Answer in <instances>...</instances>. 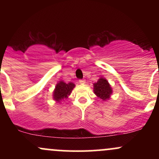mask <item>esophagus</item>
Instances as JSON below:
<instances>
[{
    "label": "esophagus",
    "instance_id": "obj_1",
    "mask_svg": "<svg viewBox=\"0 0 159 159\" xmlns=\"http://www.w3.org/2000/svg\"><path fill=\"white\" fill-rule=\"evenodd\" d=\"M85 80H79V83L81 84H85Z\"/></svg>",
    "mask_w": 159,
    "mask_h": 159
}]
</instances>
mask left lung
<instances>
[{
  "instance_id": "8db88e82",
  "label": "left lung",
  "mask_w": 159,
  "mask_h": 159,
  "mask_svg": "<svg viewBox=\"0 0 159 159\" xmlns=\"http://www.w3.org/2000/svg\"><path fill=\"white\" fill-rule=\"evenodd\" d=\"M93 93L102 101H107L113 93V90L106 78L100 77L97 82L93 84Z\"/></svg>"
}]
</instances>
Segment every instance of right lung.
I'll use <instances>...</instances> for the list:
<instances>
[{"mask_svg":"<svg viewBox=\"0 0 159 159\" xmlns=\"http://www.w3.org/2000/svg\"><path fill=\"white\" fill-rule=\"evenodd\" d=\"M75 87V84L72 82L66 84L64 81H60L56 84L53 92V99L57 102L61 103L62 100L66 99L69 97V96H70Z\"/></svg>","mask_w":159,"mask_h":159,"instance_id":"1","label":"right lung"}]
</instances>
